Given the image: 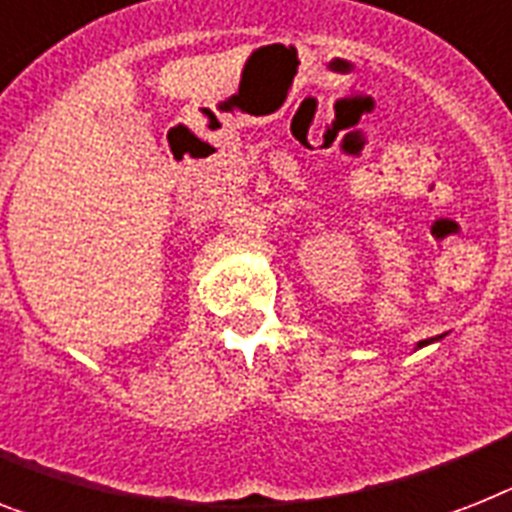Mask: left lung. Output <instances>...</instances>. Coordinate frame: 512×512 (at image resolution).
<instances>
[{"instance_id":"obj_1","label":"left lung","mask_w":512,"mask_h":512,"mask_svg":"<svg viewBox=\"0 0 512 512\" xmlns=\"http://www.w3.org/2000/svg\"><path fill=\"white\" fill-rule=\"evenodd\" d=\"M434 342H439V336H436V339H426V342H418L415 344V350H421V347H426V344H434Z\"/></svg>"}]
</instances>
